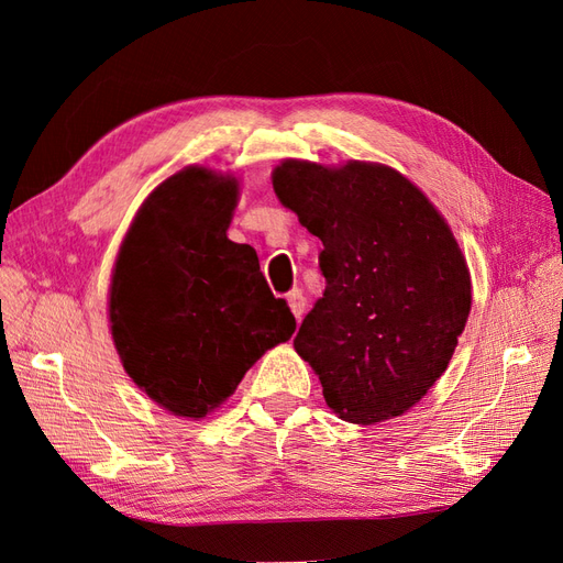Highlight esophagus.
Here are the masks:
<instances>
[{
	"instance_id": "esophagus-1",
	"label": "esophagus",
	"mask_w": 563,
	"mask_h": 563,
	"mask_svg": "<svg viewBox=\"0 0 563 563\" xmlns=\"http://www.w3.org/2000/svg\"><path fill=\"white\" fill-rule=\"evenodd\" d=\"M288 308H291V312H294L296 319L302 317V312H305V298H302L300 291H291V294H288Z\"/></svg>"
}]
</instances>
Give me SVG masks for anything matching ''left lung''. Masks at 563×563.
Here are the masks:
<instances>
[{
	"mask_svg": "<svg viewBox=\"0 0 563 563\" xmlns=\"http://www.w3.org/2000/svg\"><path fill=\"white\" fill-rule=\"evenodd\" d=\"M272 187L323 244L327 291L294 338L323 399L356 424L406 413L446 371L470 317V269L446 220L383 164L284 159Z\"/></svg>",
	"mask_w": 563,
	"mask_h": 563,
	"instance_id": "1",
	"label": "left lung"
}]
</instances>
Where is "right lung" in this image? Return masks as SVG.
Segmentation results:
<instances>
[{"mask_svg": "<svg viewBox=\"0 0 563 563\" xmlns=\"http://www.w3.org/2000/svg\"><path fill=\"white\" fill-rule=\"evenodd\" d=\"M240 183L203 166L166 178L124 236L110 329L129 378L166 411L203 418L296 331L249 244L228 240Z\"/></svg>", "mask_w": 563, "mask_h": 563, "instance_id": "1", "label": "right lung"}]
</instances>
